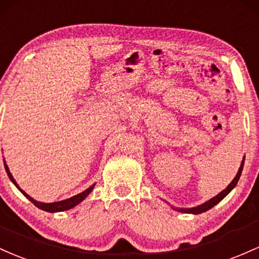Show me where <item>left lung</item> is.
<instances>
[{
    "mask_svg": "<svg viewBox=\"0 0 259 259\" xmlns=\"http://www.w3.org/2000/svg\"><path fill=\"white\" fill-rule=\"evenodd\" d=\"M243 164H245V156H243L242 162H241L239 171H237L236 176L234 177V180H232V181H231V184L229 185L228 187L225 188V190H223L219 194H217L215 197H213V198H210L209 200H207V202H204V203H203V204L197 205V207H193V208H175V207H172V208L175 209V210H177V211H181V213H187V214H200V213H204V211L209 210V209L213 208L214 205H217L218 203L220 202V200H223L224 198H225V197L228 196V194L230 193L235 187H236L237 182H239V180H240L241 172H242Z\"/></svg>",
    "mask_w": 259,
    "mask_h": 259,
    "instance_id": "obj_1",
    "label": "left lung"
}]
</instances>
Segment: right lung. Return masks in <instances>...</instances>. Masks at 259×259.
I'll use <instances>...</instances> for the list:
<instances>
[{"label": "right lung", "instance_id": "obj_1", "mask_svg": "<svg viewBox=\"0 0 259 259\" xmlns=\"http://www.w3.org/2000/svg\"><path fill=\"white\" fill-rule=\"evenodd\" d=\"M4 161H5V168H6V172H7V175H8V177H10L11 181L13 182V185L16 186V187L18 188V190L20 191V192H22L23 194H24V196L27 197V198H28L29 200H30V202L33 203V204L35 205V207H37L39 209H41V210L49 211V213H57V211L68 210V209H71V208L75 207V205L79 204V203L82 202V200H84V199L87 198V197L89 196V193L92 192L93 188H94V186H95V184H94V185H92L91 187L87 188V190H85V191H83V192H80V193L75 194V196L71 197V198H67V199H65V200H60V202H54V203H42V202H39V200H35L34 198H31V197L29 196V194L25 193L24 191H23L22 188L19 187V185L17 184L16 180L13 179L12 174L10 172V168H8L7 164H6V160H4Z\"/></svg>", "mask_w": 259, "mask_h": 259}]
</instances>
